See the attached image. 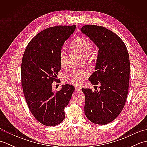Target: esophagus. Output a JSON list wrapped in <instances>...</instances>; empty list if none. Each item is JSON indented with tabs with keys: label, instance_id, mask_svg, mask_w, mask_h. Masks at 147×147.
<instances>
[{
	"label": "esophagus",
	"instance_id": "1",
	"mask_svg": "<svg viewBox=\"0 0 147 147\" xmlns=\"http://www.w3.org/2000/svg\"><path fill=\"white\" fill-rule=\"evenodd\" d=\"M81 90H82V88H80V87H78V86H76L75 87V90L76 92H80Z\"/></svg>",
	"mask_w": 147,
	"mask_h": 147
}]
</instances>
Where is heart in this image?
<instances>
[{"label": "heart", "instance_id": "b5f03b06", "mask_svg": "<svg viewBox=\"0 0 147 147\" xmlns=\"http://www.w3.org/2000/svg\"><path fill=\"white\" fill-rule=\"evenodd\" d=\"M73 48L85 57H88L92 49V44L88 40L82 36H78L71 42ZM59 62L62 67H66V51L62 49L59 52ZM88 73L85 70H71L69 73L65 74L64 82L73 85H80L87 77Z\"/></svg>", "mask_w": 147, "mask_h": 147}]
</instances>
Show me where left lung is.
I'll use <instances>...</instances> for the list:
<instances>
[{
  "mask_svg": "<svg viewBox=\"0 0 147 147\" xmlns=\"http://www.w3.org/2000/svg\"><path fill=\"white\" fill-rule=\"evenodd\" d=\"M81 31L98 47L95 70L89 81L100 84V91L82 88L85 95V114L92 123H111L123 111L129 89L130 62L124 42L116 34L97 25H85Z\"/></svg>",
  "mask_w": 147,
  "mask_h": 147,
  "instance_id": "1",
  "label": "left lung"
}]
</instances>
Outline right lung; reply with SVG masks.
Wrapping results in <instances>:
<instances>
[{
	"mask_svg": "<svg viewBox=\"0 0 147 147\" xmlns=\"http://www.w3.org/2000/svg\"><path fill=\"white\" fill-rule=\"evenodd\" d=\"M75 28L76 25H60L43 30L33 37L24 52L21 76L24 98L34 117L45 126H56L63 121L64 109L75 89L64 85L59 91H53L52 86L61 68L59 52Z\"/></svg>",
	"mask_w": 147,
	"mask_h": 147,
	"instance_id": "obj_1",
	"label": "right lung"
}]
</instances>
